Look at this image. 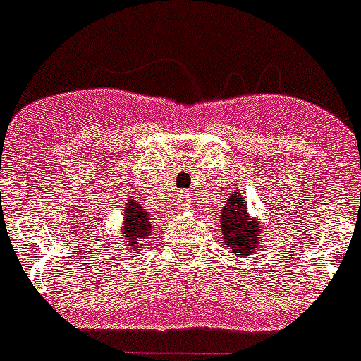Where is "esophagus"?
<instances>
[{"label": "esophagus", "instance_id": "1", "mask_svg": "<svg viewBox=\"0 0 361 361\" xmlns=\"http://www.w3.org/2000/svg\"><path fill=\"white\" fill-rule=\"evenodd\" d=\"M180 199H183V202H180V208H190V197L183 195Z\"/></svg>", "mask_w": 361, "mask_h": 361}]
</instances>
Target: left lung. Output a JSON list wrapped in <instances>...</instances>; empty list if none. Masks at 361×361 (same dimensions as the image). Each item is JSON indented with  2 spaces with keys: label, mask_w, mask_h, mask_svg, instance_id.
<instances>
[{
  "label": "left lung",
  "mask_w": 361,
  "mask_h": 361,
  "mask_svg": "<svg viewBox=\"0 0 361 361\" xmlns=\"http://www.w3.org/2000/svg\"><path fill=\"white\" fill-rule=\"evenodd\" d=\"M221 232L232 254L248 255L261 245V223L250 217L241 193L233 192L221 210Z\"/></svg>",
  "instance_id": "obj_1"
}]
</instances>
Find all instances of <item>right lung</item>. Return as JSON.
I'll list each match as a JSON object with an SVG mask.
<instances>
[{"mask_svg": "<svg viewBox=\"0 0 361 361\" xmlns=\"http://www.w3.org/2000/svg\"><path fill=\"white\" fill-rule=\"evenodd\" d=\"M124 221H122V233H124V243L129 250H140V243L146 241L151 232V215L138 204L137 199L129 197V201L124 206Z\"/></svg>", "mask_w": 361, "mask_h": 361, "instance_id": "add662e5", "label": "right lung"}]
</instances>
